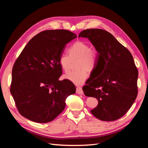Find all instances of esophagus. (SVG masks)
Segmentation results:
<instances>
[{"mask_svg":"<svg viewBox=\"0 0 148 148\" xmlns=\"http://www.w3.org/2000/svg\"><path fill=\"white\" fill-rule=\"evenodd\" d=\"M77 92L79 95H83V91L82 89V88L81 86H78L77 87Z\"/></svg>","mask_w":148,"mask_h":148,"instance_id":"34e87169","label":"esophagus"}]
</instances>
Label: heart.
<instances>
[{
  "label": "heart",
  "instance_id": "heart-1",
  "mask_svg": "<svg viewBox=\"0 0 148 148\" xmlns=\"http://www.w3.org/2000/svg\"><path fill=\"white\" fill-rule=\"evenodd\" d=\"M69 56L62 54L60 56L59 63L65 73L70 70L71 61L77 60L75 68L77 70L64 75V78L75 84H81L86 79L88 71L91 73L95 70L97 64V53L90 49L89 44L82 41L72 44L68 50Z\"/></svg>",
  "mask_w": 148,
  "mask_h": 148
}]
</instances>
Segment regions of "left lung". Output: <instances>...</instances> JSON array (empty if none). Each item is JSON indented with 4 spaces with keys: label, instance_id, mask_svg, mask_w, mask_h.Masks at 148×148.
Instances as JSON below:
<instances>
[{
    "label": "left lung",
    "instance_id": "left-lung-1",
    "mask_svg": "<svg viewBox=\"0 0 148 148\" xmlns=\"http://www.w3.org/2000/svg\"><path fill=\"white\" fill-rule=\"evenodd\" d=\"M78 37L88 38L97 52L93 77L83 87L85 96L98 100L91 112L102 121L117 120L130 109L138 95V71L132 53L104 29H84Z\"/></svg>",
    "mask_w": 148,
    "mask_h": 148
}]
</instances>
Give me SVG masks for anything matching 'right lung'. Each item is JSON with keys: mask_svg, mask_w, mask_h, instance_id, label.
Returning <instances> with one entry per match:
<instances>
[{"mask_svg": "<svg viewBox=\"0 0 148 148\" xmlns=\"http://www.w3.org/2000/svg\"><path fill=\"white\" fill-rule=\"evenodd\" d=\"M75 38L77 35L66 29L43 31L21 51L13 66L10 92L22 116L44 123L63 112L76 88L66 79L59 80L62 74L59 59Z\"/></svg>", "mask_w": 148, "mask_h": 148, "instance_id": "obj_1", "label": "right lung"}]
</instances>
